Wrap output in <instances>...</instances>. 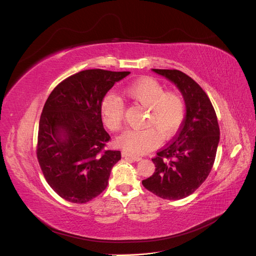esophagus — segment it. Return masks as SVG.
<instances>
[{"instance_id": "1", "label": "esophagus", "mask_w": 256, "mask_h": 256, "mask_svg": "<svg viewBox=\"0 0 256 256\" xmlns=\"http://www.w3.org/2000/svg\"><path fill=\"white\" fill-rule=\"evenodd\" d=\"M122 156L124 158H128V159H131V160H134V161H140L142 159L140 156H136V154H128L126 152H122Z\"/></svg>"}]
</instances>
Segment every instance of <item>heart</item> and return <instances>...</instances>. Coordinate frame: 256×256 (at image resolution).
Returning <instances> with one entry per match:
<instances>
[{
  "label": "heart",
  "instance_id": "1",
  "mask_svg": "<svg viewBox=\"0 0 256 256\" xmlns=\"http://www.w3.org/2000/svg\"><path fill=\"white\" fill-rule=\"evenodd\" d=\"M124 95L134 104L147 110L141 129H129L116 140V144L132 154H145L159 145L160 134L171 138L180 129L186 116V102L177 90H166L164 86L152 78L138 79L124 88ZM100 112L104 126L116 132L124 122L125 106L113 94H106Z\"/></svg>",
  "mask_w": 256,
  "mask_h": 256
}]
</instances>
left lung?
I'll return each instance as SVG.
<instances>
[{"mask_svg":"<svg viewBox=\"0 0 256 256\" xmlns=\"http://www.w3.org/2000/svg\"><path fill=\"white\" fill-rule=\"evenodd\" d=\"M180 88L186 102V118L173 140L152 160L154 173L142 182L144 187L164 200L192 194L212 171L220 140L216 111L204 90L177 69H152Z\"/></svg>","mask_w":256,"mask_h":256,"instance_id":"obj_1","label":"left lung"}]
</instances>
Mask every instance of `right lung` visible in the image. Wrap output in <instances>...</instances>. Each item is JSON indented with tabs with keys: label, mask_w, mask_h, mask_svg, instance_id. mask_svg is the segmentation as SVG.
I'll use <instances>...</instances> for the list:
<instances>
[{
	"label": "right lung",
	"mask_w": 256,
	"mask_h": 256,
	"mask_svg": "<svg viewBox=\"0 0 256 256\" xmlns=\"http://www.w3.org/2000/svg\"><path fill=\"white\" fill-rule=\"evenodd\" d=\"M130 72L88 69L58 83L46 102L36 146L42 172L56 193L83 204L109 184L120 152L106 148L111 136L102 125V104L115 82Z\"/></svg>",
	"instance_id": "1"
}]
</instances>
